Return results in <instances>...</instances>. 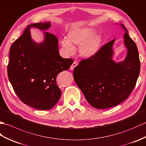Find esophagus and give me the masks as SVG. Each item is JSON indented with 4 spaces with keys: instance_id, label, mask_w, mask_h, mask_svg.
Masks as SVG:
<instances>
[{
    "instance_id": "1",
    "label": "esophagus",
    "mask_w": 146,
    "mask_h": 146,
    "mask_svg": "<svg viewBox=\"0 0 146 146\" xmlns=\"http://www.w3.org/2000/svg\"><path fill=\"white\" fill-rule=\"evenodd\" d=\"M77 64H78V63H77L76 61H74V62L72 63V64L71 65V66L70 67V69L71 70H73L74 68H75L77 66Z\"/></svg>"
}]
</instances>
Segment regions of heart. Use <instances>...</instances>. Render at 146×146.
Returning <instances> with one entry per match:
<instances>
[{
    "label": "heart",
    "mask_w": 146,
    "mask_h": 146,
    "mask_svg": "<svg viewBox=\"0 0 146 146\" xmlns=\"http://www.w3.org/2000/svg\"><path fill=\"white\" fill-rule=\"evenodd\" d=\"M95 31L90 27L74 29L69 32L67 38L61 40V45L68 54L73 52L72 45H80V55L86 57H91L99 50L102 42L101 36L93 35Z\"/></svg>",
    "instance_id": "heart-1"
}]
</instances>
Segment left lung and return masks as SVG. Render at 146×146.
I'll list each match as a JSON object with an SVG mask.
<instances>
[{
  "mask_svg": "<svg viewBox=\"0 0 146 146\" xmlns=\"http://www.w3.org/2000/svg\"><path fill=\"white\" fill-rule=\"evenodd\" d=\"M124 35L127 56L122 62L112 59V40L105 44L87 59H82L74 68V79L90 105L96 109H107L127 99L134 89L140 72L138 49L127 31Z\"/></svg>",
  "mask_w": 146,
  "mask_h": 146,
  "instance_id": "obj_1",
  "label": "left lung"
}]
</instances>
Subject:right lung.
Segmentation results:
<instances>
[{"mask_svg": "<svg viewBox=\"0 0 146 146\" xmlns=\"http://www.w3.org/2000/svg\"><path fill=\"white\" fill-rule=\"evenodd\" d=\"M50 26L49 22L27 25L12 44L7 66L9 79L18 98L25 104L44 111L52 108L59 100L61 90L56 77L74 62L60 56L55 35L45 32L46 39L41 44L31 39V27L46 30Z\"/></svg>", "mask_w": 146, "mask_h": 146, "instance_id": "obj_1", "label": "right lung"}]
</instances>
